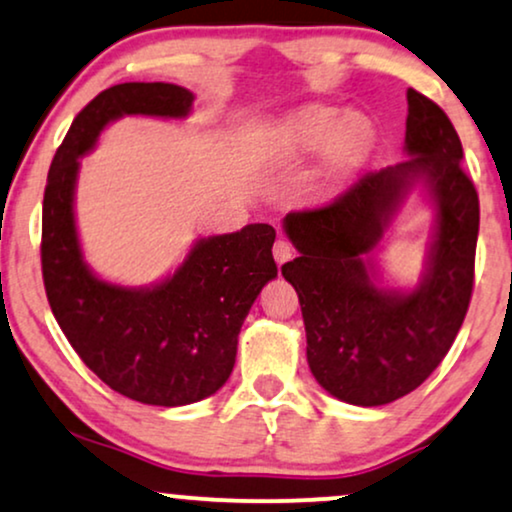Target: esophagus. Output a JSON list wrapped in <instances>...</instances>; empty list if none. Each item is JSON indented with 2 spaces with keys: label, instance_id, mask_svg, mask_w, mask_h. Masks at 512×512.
Segmentation results:
<instances>
[{
  "label": "esophagus",
  "instance_id": "34e87169",
  "mask_svg": "<svg viewBox=\"0 0 512 512\" xmlns=\"http://www.w3.org/2000/svg\"><path fill=\"white\" fill-rule=\"evenodd\" d=\"M295 257V248L293 245H290L286 238H278V241L274 243V260L278 262V264H283V262H288V260H293Z\"/></svg>",
  "mask_w": 512,
  "mask_h": 512
}]
</instances>
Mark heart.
<instances>
[{"instance_id":"heart-1","label":"heart","mask_w":512,"mask_h":512,"mask_svg":"<svg viewBox=\"0 0 512 512\" xmlns=\"http://www.w3.org/2000/svg\"><path fill=\"white\" fill-rule=\"evenodd\" d=\"M286 139L300 151H319L326 146L328 167L345 172L364 158L373 141V127L364 115L333 106H309L286 122Z\"/></svg>"}]
</instances>
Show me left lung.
<instances>
[{"label":"left lung","instance_id":"left-lung-1","mask_svg":"<svg viewBox=\"0 0 512 512\" xmlns=\"http://www.w3.org/2000/svg\"><path fill=\"white\" fill-rule=\"evenodd\" d=\"M406 99L409 160L283 219L300 257L281 274L300 297L309 368L323 390L354 406L390 404L430 378L461 331L475 281L480 198L461 167V139L435 101L416 89ZM416 183L438 210L429 269L409 294L380 289L372 248Z\"/></svg>","mask_w":512,"mask_h":512}]
</instances>
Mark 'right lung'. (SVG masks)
<instances>
[{"label":"right lung","instance_id":"obj_1","mask_svg":"<svg viewBox=\"0 0 512 512\" xmlns=\"http://www.w3.org/2000/svg\"><path fill=\"white\" fill-rule=\"evenodd\" d=\"M193 94L179 84L125 82L77 113L51 160L42 205V276L58 326L111 390L151 406H186L215 394L236 364L238 333L264 283L276 278V231L248 224L200 238L172 276L151 288L101 281L75 229L80 160L122 115L186 118Z\"/></svg>","mask_w":512,"mask_h":512}]
</instances>
